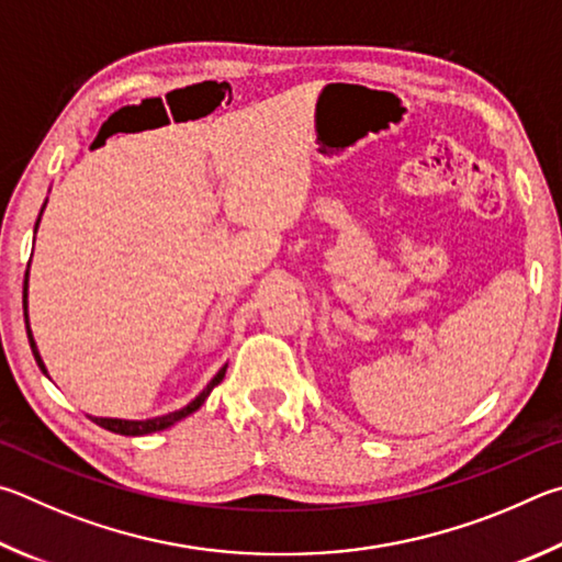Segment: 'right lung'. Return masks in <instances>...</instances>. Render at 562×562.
I'll return each mask as SVG.
<instances>
[{
  "label": "right lung",
  "mask_w": 562,
  "mask_h": 562,
  "mask_svg": "<svg viewBox=\"0 0 562 562\" xmlns=\"http://www.w3.org/2000/svg\"><path fill=\"white\" fill-rule=\"evenodd\" d=\"M44 206H46V202H44ZM44 206H42V212H38V220H36V226H34V234H36V229H38V222H42V214H44ZM32 263V261H29ZM26 296H29V271H26V276H24V323H26V336H29V346H32V352H34V358H36V366L42 368V372L44 375L48 378V370H46V366H44V360H42V352H38V348H36V340H34V333H32V326H29V311H26V306H29V301H26ZM224 372H226V366L216 372V375L206 382V387L200 392V395H196L192 402H187L184 407H180V409H175V412H167V415H160V417H150V419H117V417H93V415H88L91 417L98 427H103V429H111V431H115V435H125V437H143V435H153V431H162V429H167V427H172L175 422H180V419H184V417H190L192 412H196L200 409L202 405H204V400L210 397V392L220 385V382L224 380Z\"/></svg>",
  "instance_id": "1"
}]
</instances>
